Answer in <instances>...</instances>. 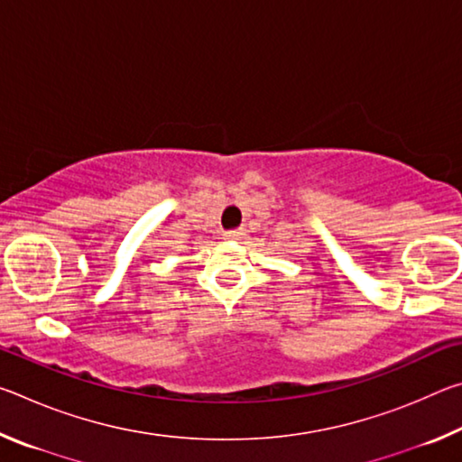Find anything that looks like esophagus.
<instances>
[{"label":"esophagus","instance_id":"34e87169","mask_svg":"<svg viewBox=\"0 0 462 462\" xmlns=\"http://www.w3.org/2000/svg\"><path fill=\"white\" fill-rule=\"evenodd\" d=\"M245 228H238V230H226L224 232V238L226 240H238V238H242V236H245Z\"/></svg>","mask_w":462,"mask_h":462}]
</instances>
